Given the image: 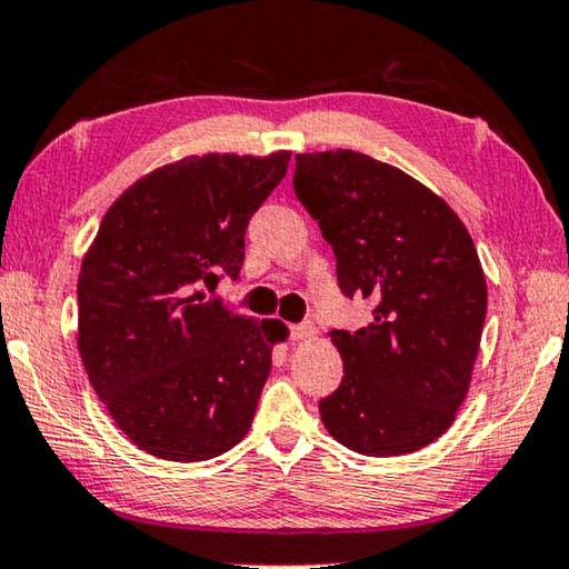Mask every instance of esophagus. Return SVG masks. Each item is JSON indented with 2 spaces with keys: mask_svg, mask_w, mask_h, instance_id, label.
<instances>
[{
  "mask_svg": "<svg viewBox=\"0 0 569 569\" xmlns=\"http://www.w3.org/2000/svg\"><path fill=\"white\" fill-rule=\"evenodd\" d=\"M317 335V327L311 321H301V325H291V339H311Z\"/></svg>",
  "mask_w": 569,
  "mask_h": 569,
  "instance_id": "34e87169",
  "label": "esophagus"
}]
</instances>
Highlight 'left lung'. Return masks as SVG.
I'll use <instances>...</instances> for the list:
<instances>
[{"instance_id":"8db88e82","label":"left lung","mask_w":569,"mask_h":569,"mask_svg":"<svg viewBox=\"0 0 569 569\" xmlns=\"http://www.w3.org/2000/svg\"><path fill=\"white\" fill-rule=\"evenodd\" d=\"M293 191L332 244L339 291L376 301L368 327L329 332L345 378L321 421L352 452H417L455 421L478 358L488 288L472 237L427 186L355 150L296 156Z\"/></svg>"}]
</instances>
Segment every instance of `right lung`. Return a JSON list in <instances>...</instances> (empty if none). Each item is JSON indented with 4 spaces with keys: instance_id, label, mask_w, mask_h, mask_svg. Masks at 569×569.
Here are the masks:
<instances>
[{
    "instance_id": "right-lung-1",
    "label": "right lung",
    "mask_w": 569,
    "mask_h": 569,
    "mask_svg": "<svg viewBox=\"0 0 569 569\" xmlns=\"http://www.w3.org/2000/svg\"><path fill=\"white\" fill-rule=\"evenodd\" d=\"M291 152H209L140 178L101 219L79 276V352L146 452L201 462L248 435L273 332L203 291L240 278L250 217Z\"/></svg>"
}]
</instances>
